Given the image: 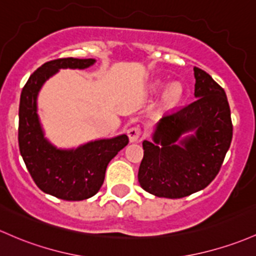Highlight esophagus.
I'll return each mask as SVG.
<instances>
[{
    "mask_svg": "<svg viewBox=\"0 0 256 256\" xmlns=\"http://www.w3.org/2000/svg\"><path fill=\"white\" fill-rule=\"evenodd\" d=\"M128 136L130 142H137L140 140V136H141V128L138 126H132L128 130Z\"/></svg>",
    "mask_w": 256,
    "mask_h": 256,
    "instance_id": "1",
    "label": "esophagus"
}]
</instances>
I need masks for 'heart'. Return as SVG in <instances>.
<instances>
[{"instance_id": "1", "label": "heart", "mask_w": 256, "mask_h": 256, "mask_svg": "<svg viewBox=\"0 0 256 256\" xmlns=\"http://www.w3.org/2000/svg\"><path fill=\"white\" fill-rule=\"evenodd\" d=\"M184 94V90L182 84L172 82L165 88L164 94H162V102L166 106H176L180 100H182Z\"/></svg>"}]
</instances>
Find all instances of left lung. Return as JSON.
Here are the masks:
<instances>
[{"label":"left lung","mask_w":256,"mask_h":256,"mask_svg":"<svg viewBox=\"0 0 256 256\" xmlns=\"http://www.w3.org/2000/svg\"><path fill=\"white\" fill-rule=\"evenodd\" d=\"M194 97L156 122L153 141H143L138 182L150 194L184 198L216 178L232 141L231 110L224 88L194 66Z\"/></svg>","instance_id":"obj_1"}]
</instances>
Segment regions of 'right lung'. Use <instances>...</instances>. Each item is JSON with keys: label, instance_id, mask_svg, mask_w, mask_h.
<instances>
[{"label": "right lung", "instance_id": "obj_1", "mask_svg": "<svg viewBox=\"0 0 256 256\" xmlns=\"http://www.w3.org/2000/svg\"><path fill=\"white\" fill-rule=\"evenodd\" d=\"M96 60L60 58L44 63L23 87L19 104V150L41 190L64 200H84L100 190L109 162L128 143L126 134L87 142L78 148H57L44 137L38 114L44 84L60 69H86Z\"/></svg>", "mask_w": 256, "mask_h": 256}]
</instances>
